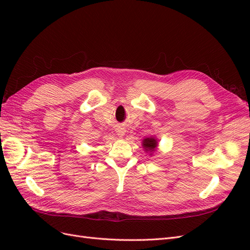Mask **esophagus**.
<instances>
[{"mask_svg":"<svg viewBox=\"0 0 250 250\" xmlns=\"http://www.w3.org/2000/svg\"><path fill=\"white\" fill-rule=\"evenodd\" d=\"M116 132L118 133L119 137H123V135H124V134H125V132H126V130H125V128H124V127H122V126H119V127L117 128Z\"/></svg>","mask_w":250,"mask_h":250,"instance_id":"esophagus-1","label":"esophagus"}]
</instances>
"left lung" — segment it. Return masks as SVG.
<instances>
[{
	"label": "left lung",
	"mask_w": 250,
	"mask_h": 250,
	"mask_svg": "<svg viewBox=\"0 0 250 250\" xmlns=\"http://www.w3.org/2000/svg\"><path fill=\"white\" fill-rule=\"evenodd\" d=\"M156 145H157V142L153 138H147V139H145V140L143 141L144 148H145V150H147V151L148 150L151 151V152H152V151L154 150Z\"/></svg>",
	"instance_id": "1"
}]
</instances>
